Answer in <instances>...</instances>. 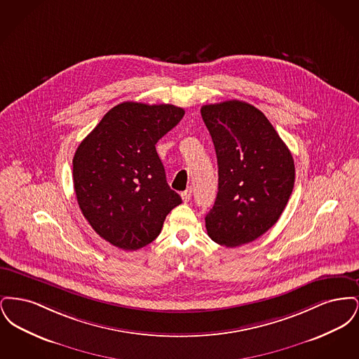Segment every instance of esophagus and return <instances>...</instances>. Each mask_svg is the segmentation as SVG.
<instances>
[{"instance_id": "obj_1", "label": "esophagus", "mask_w": 359, "mask_h": 359, "mask_svg": "<svg viewBox=\"0 0 359 359\" xmlns=\"http://www.w3.org/2000/svg\"><path fill=\"white\" fill-rule=\"evenodd\" d=\"M182 199H183V202H184V203L189 202V199H191V188H189V189H186L184 192H182Z\"/></svg>"}]
</instances>
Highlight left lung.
<instances>
[{
	"label": "left lung",
	"mask_w": 359,
	"mask_h": 359,
	"mask_svg": "<svg viewBox=\"0 0 359 359\" xmlns=\"http://www.w3.org/2000/svg\"><path fill=\"white\" fill-rule=\"evenodd\" d=\"M202 118L218 160V194L205 215L214 242L236 248L278 221L294 184L288 147L257 107L242 101L205 104Z\"/></svg>",
	"instance_id": "obj_1"
}]
</instances>
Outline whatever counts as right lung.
<instances>
[{
    "mask_svg": "<svg viewBox=\"0 0 359 359\" xmlns=\"http://www.w3.org/2000/svg\"><path fill=\"white\" fill-rule=\"evenodd\" d=\"M183 116L173 104L120 103L79 144L72 160L76 201L91 227L111 245L123 250L147 246L182 203L154 145Z\"/></svg>",
    "mask_w": 359,
    "mask_h": 359,
    "instance_id": "obj_1",
    "label": "right lung"
}]
</instances>
